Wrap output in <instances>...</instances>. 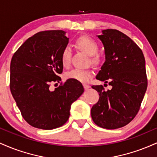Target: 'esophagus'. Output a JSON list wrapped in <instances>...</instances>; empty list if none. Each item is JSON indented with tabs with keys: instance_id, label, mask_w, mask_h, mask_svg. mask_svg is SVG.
I'll return each mask as SVG.
<instances>
[{
	"instance_id": "esophagus-1",
	"label": "esophagus",
	"mask_w": 157,
	"mask_h": 157,
	"mask_svg": "<svg viewBox=\"0 0 157 157\" xmlns=\"http://www.w3.org/2000/svg\"><path fill=\"white\" fill-rule=\"evenodd\" d=\"M83 87H84L85 90H87L90 88V86H89V85H88V84H83Z\"/></svg>"
}]
</instances>
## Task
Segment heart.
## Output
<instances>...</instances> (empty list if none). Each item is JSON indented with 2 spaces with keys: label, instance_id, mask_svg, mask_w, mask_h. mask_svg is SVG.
<instances>
[{
  "label": "heart",
  "instance_id": "1",
  "mask_svg": "<svg viewBox=\"0 0 157 157\" xmlns=\"http://www.w3.org/2000/svg\"><path fill=\"white\" fill-rule=\"evenodd\" d=\"M75 45L79 49L90 56L91 63L98 64L100 62V57L97 54L99 50V45L96 40L88 37V36H80L75 40ZM71 49L68 46L63 48L61 52L60 61L64 68H68L71 64ZM92 72L89 70L73 69L66 74V79H72L78 82H86L91 78Z\"/></svg>",
  "mask_w": 157,
  "mask_h": 157
}]
</instances>
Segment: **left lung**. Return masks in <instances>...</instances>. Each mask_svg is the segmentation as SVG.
Segmentation results:
<instances>
[{
  "mask_svg": "<svg viewBox=\"0 0 157 157\" xmlns=\"http://www.w3.org/2000/svg\"><path fill=\"white\" fill-rule=\"evenodd\" d=\"M98 37L104 45L105 61L96 78L112 88L105 91L102 85L91 86L100 96L91 108V118L103 128H120L136 117L145 96V57L141 48L118 30H103Z\"/></svg>",
  "mask_w": 157,
  "mask_h": 157,
  "instance_id": "obj_1",
  "label": "left lung"
}]
</instances>
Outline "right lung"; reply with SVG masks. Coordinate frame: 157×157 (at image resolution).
<instances>
[{
    "label": "right lung",
    "mask_w": 157,
    "mask_h": 157,
    "mask_svg": "<svg viewBox=\"0 0 157 157\" xmlns=\"http://www.w3.org/2000/svg\"><path fill=\"white\" fill-rule=\"evenodd\" d=\"M68 38L62 30L37 32L12 56L10 91L21 115L30 125L51 130L63 125L71 105L83 93L80 82L68 79L55 91L52 82L61 80V52Z\"/></svg>",
    "instance_id": "right-lung-1"
}]
</instances>
